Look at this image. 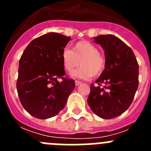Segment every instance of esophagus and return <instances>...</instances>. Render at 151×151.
Returning a JSON list of instances; mask_svg holds the SVG:
<instances>
[{
	"label": "esophagus",
	"mask_w": 151,
	"mask_h": 151,
	"mask_svg": "<svg viewBox=\"0 0 151 151\" xmlns=\"http://www.w3.org/2000/svg\"><path fill=\"white\" fill-rule=\"evenodd\" d=\"M75 83H76V85H79L80 84H82V82H80V81H76V82H75Z\"/></svg>",
	"instance_id": "1"
}]
</instances>
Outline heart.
Returning <instances> with one entry per match:
<instances>
[{"instance_id": "b5f03b06", "label": "heart", "mask_w": 151, "mask_h": 151, "mask_svg": "<svg viewBox=\"0 0 151 151\" xmlns=\"http://www.w3.org/2000/svg\"><path fill=\"white\" fill-rule=\"evenodd\" d=\"M64 69L72 73L80 65L82 66L73 76L76 78H89L99 76L104 72L106 66V58L99 53L96 45L87 41H78L73 47V50L65 49L62 53Z\"/></svg>"}]
</instances>
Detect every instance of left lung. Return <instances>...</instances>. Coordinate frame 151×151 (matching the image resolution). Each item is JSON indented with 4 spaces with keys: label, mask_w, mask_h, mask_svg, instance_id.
I'll list each match as a JSON object with an SVG mask.
<instances>
[{
    "label": "left lung",
    "mask_w": 151,
    "mask_h": 151,
    "mask_svg": "<svg viewBox=\"0 0 151 151\" xmlns=\"http://www.w3.org/2000/svg\"><path fill=\"white\" fill-rule=\"evenodd\" d=\"M94 42L104 50L106 66L97 85L91 84L88 104L96 115L109 119L122 114L132 103L138 87V63L130 47L116 36L99 35Z\"/></svg>",
    "instance_id": "obj_1"
}]
</instances>
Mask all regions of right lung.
<instances>
[{"mask_svg": "<svg viewBox=\"0 0 151 151\" xmlns=\"http://www.w3.org/2000/svg\"><path fill=\"white\" fill-rule=\"evenodd\" d=\"M70 39L56 32L43 35L31 41L21 56L17 92L24 109L35 118L57 115L74 89L75 81L65 76L62 61Z\"/></svg>", "mask_w": 151, "mask_h": 151, "instance_id": "1", "label": "right lung"}]
</instances>
